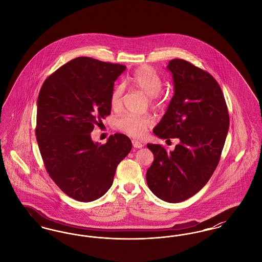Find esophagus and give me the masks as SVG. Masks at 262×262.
Here are the masks:
<instances>
[{
    "label": "esophagus",
    "instance_id": "34e87169",
    "mask_svg": "<svg viewBox=\"0 0 262 262\" xmlns=\"http://www.w3.org/2000/svg\"><path fill=\"white\" fill-rule=\"evenodd\" d=\"M132 142H133V146H134L135 148H142V147H143V144H142L141 142L137 141V140H133Z\"/></svg>",
    "mask_w": 262,
    "mask_h": 262
}]
</instances>
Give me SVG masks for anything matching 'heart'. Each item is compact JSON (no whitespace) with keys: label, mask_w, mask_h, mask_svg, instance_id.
I'll list each match as a JSON object with an SVG mask.
<instances>
[{"label":"heart","mask_w":262,"mask_h":262,"mask_svg":"<svg viewBox=\"0 0 262 262\" xmlns=\"http://www.w3.org/2000/svg\"><path fill=\"white\" fill-rule=\"evenodd\" d=\"M128 82L149 98L150 105L153 108L161 109L165 106L166 97L161 93L162 79L149 66H141L137 69L128 77ZM124 92L125 88L122 84H118L113 88L110 96L113 109L117 110L121 107ZM153 125L154 119L150 115H124L116 123L120 130L135 137H142Z\"/></svg>","instance_id":"obj_1"}]
</instances>
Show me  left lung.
I'll return each instance as SVG.
<instances>
[{"label": "left lung", "instance_id": "8db88e82", "mask_svg": "<svg viewBox=\"0 0 262 262\" xmlns=\"http://www.w3.org/2000/svg\"><path fill=\"white\" fill-rule=\"evenodd\" d=\"M174 96L153 129L159 138H179L168 152L147 144L154 161L146 173L150 190L160 200L177 203L199 192L214 173L229 129L224 95L207 72L182 59L170 61Z\"/></svg>", "mask_w": 262, "mask_h": 262}]
</instances>
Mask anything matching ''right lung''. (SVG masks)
<instances>
[{
    "instance_id": "add662e5",
    "label": "right lung",
    "mask_w": 262,
    "mask_h": 262,
    "mask_svg": "<svg viewBox=\"0 0 262 262\" xmlns=\"http://www.w3.org/2000/svg\"><path fill=\"white\" fill-rule=\"evenodd\" d=\"M125 66L79 57L64 63L44 81L37 99L35 135L45 168L70 198L98 200L111 187L117 166L132 150L123 134L105 144L91 132L111 114L114 82Z\"/></svg>"
}]
</instances>
